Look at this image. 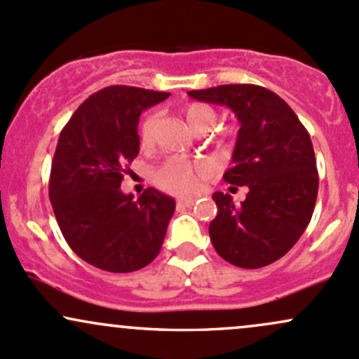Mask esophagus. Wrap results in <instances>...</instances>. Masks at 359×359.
<instances>
[{"instance_id": "obj_1", "label": "esophagus", "mask_w": 359, "mask_h": 359, "mask_svg": "<svg viewBox=\"0 0 359 359\" xmlns=\"http://www.w3.org/2000/svg\"><path fill=\"white\" fill-rule=\"evenodd\" d=\"M195 203V198H180L178 205L180 207H191Z\"/></svg>"}]
</instances>
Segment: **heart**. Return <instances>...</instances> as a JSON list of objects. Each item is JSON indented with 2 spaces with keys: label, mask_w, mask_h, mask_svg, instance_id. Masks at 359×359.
<instances>
[{
  "label": "heart",
  "mask_w": 359,
  "mask_h": 359,
  "mask_svg": "<svg viewBox=\"0 0 359 359\" xmlns=\"http://www.w3.org/2000/svg\"><path fill=\"white\" fill-rule=\"evenodd\" d=\"M184 118H187L188 125L196 133H207L212 126L217 121V113L214 107L203 102H190L183 107ZM159 116L156 113H150L142 119L140 123V145L144 149L150 147L154 144V137H156V128ZM203 169L202 165L188 163L183 159H171L164 163L161 168L156 169L154 172V181L159 184L161 188L169 194L184 195L191 194L196 188V181L202 176Z\"/></svg>",
  "instance_id": "obj_1"
}]
</instances>
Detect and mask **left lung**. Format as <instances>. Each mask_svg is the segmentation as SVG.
<instances>
[{"mask_svg":"<svg viewBox=\"0 0 359 359\" xmlns=\"http://www.w3.org/2000/svg\"><path fill=\"white\" fill-rule=\"evenodd\" d=\"M188 95L227 106L241 125L224 181L250 191L240 207L229 194L212 195V245L236 267H265L286 255L310 224L318 194L310 135L286 101L265 87L231 83Z\"/></svg>","mask_w":359,"mask_h":359,"instance_id":"8db88e82","label":"left lung"}]
</instances>
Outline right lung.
Wrapping results in <instances>:
<instances>
[{
	"label": "right lung",
	"instance_id": "obj_1",
	"mask_svg": "<svg viewBox=\"0 0 359 359\" xmlns=\"http://www.w3.org/2000/svg\"><path fill=\"white\" fill-rule=\"evenodd\" d=\"M168 92L111 86L80 104L61 130L49 176V200L73 252L106 272H133L161 252L176 202L156 188L137 200L121 191L140 150L142 111Z\"/></svg>",
	"mask_w": 359,
	"mask_h": 359
}]
</instances>
